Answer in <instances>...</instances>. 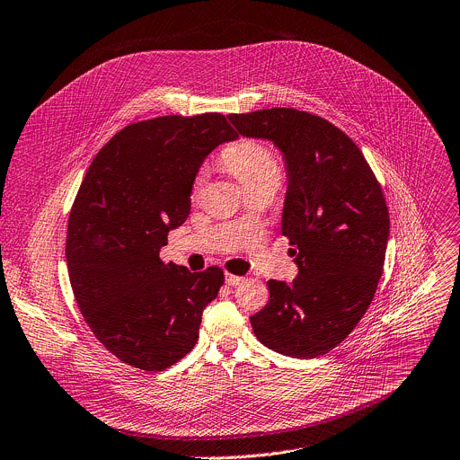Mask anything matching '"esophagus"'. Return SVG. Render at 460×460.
<instances>
[{
    "mask_svg": "<svg viewBox=\"0 0 460 460\" xmlns=\"http://www.w3.org/2000/svg\"><path fill=\"white\" fill-rule=\"evenodd\" d=\"M245 279L243 277H238V275H231V273H227L226 275V284H229V286H238V284H242Z\"/></svg>",
    "mask_w": 460,
    "mask_h": 460,
    "instance_id": "obj_1",
    "label": "esophagus"
}]
</instances>
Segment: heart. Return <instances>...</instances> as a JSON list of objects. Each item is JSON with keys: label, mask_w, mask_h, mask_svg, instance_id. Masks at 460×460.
Here are the masks:
<instances>
[{"label": "heart", "mask_w": 460, "mask_h": 460, "mask_svg": "<svg viewBox=\"0 0 460 460\" xmlns=\"http://www.w3.org/2000/svg\"><path fill=\"white\" fill-rule=\"evenodd\" d=\"M222 163L227 171L233 172L242 185L252 190L264 183L280 181V164L275 154L261 141L255 139H240L222 152ZM203 183V172H198L194 178V190Z\"/></svg>", "instance_id": "obj_1"}]
</instances>
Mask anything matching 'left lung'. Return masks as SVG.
<instances>
[{"label":"left lung","mask_w":460,"mask_h":460,"mask_svg":"<svg viewBox=\"0 0 460 460\" xmlns=\"http://www.w3.org/2000/svg\"><path fill=\"white\" fill-rule=\"evenodd\" d=\"M243 137L268 139L284 157L282 234L299 268L270 280L268 305L249 317L268 349L317 358L365 315L384 271L389 211L356 143L332 122L294 108L227 115Z\"/></svg>","instance_id":"obj_1"}]
</instances>
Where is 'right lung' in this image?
Here are the masks:
<instances>
[{"label": "right lung", "mask_w": 460, "mask_h": 460, "mask_svg": "<svg viewBox=\"0 0 460 460\" xmlns=\"http://www.w3.org/2000/svg\"><path fill=\"white\" fill-rule=\"evenodd\" d=\"M236 137L222 113L164 115L122 128L90 164L69 215L66 261L82 315L120 361L163 370L196 345L224 271L190 273L159 252L190 213L205 157Z\"/></svg>", "instance_id": "add662e5"}]
</instances>
